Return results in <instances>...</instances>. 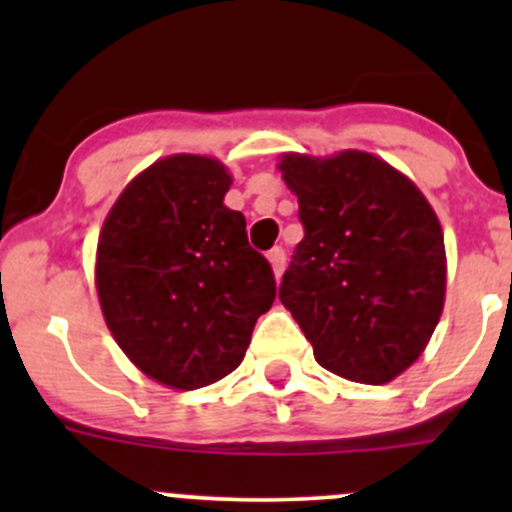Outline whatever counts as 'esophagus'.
<instances>
[{
  "label": "esophagus",
  "instance_id": "esophagus-1",
  "mask_svg": "<svg viewBox=\"0 0 512 512\" xmlns=\"http://www.w3.org/2000/svg\"><path fill=\"white\" fill-rule=\"evenodd\" d=\"M267 260H270L275 277H282V272H285V260H287L285 250H282V247H275V250L267 252Z\"/></svg>",
  "mask_w": 512,
  "mask_h": 512
}]
</instances>
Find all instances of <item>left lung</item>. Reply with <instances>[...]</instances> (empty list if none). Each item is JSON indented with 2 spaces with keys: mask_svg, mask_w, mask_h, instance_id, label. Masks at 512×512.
<instances>
[{
  "mask_svg": "<svg viewBox=\"0 0 512 512\" xmlns=\"http://www.w3.org/2000/svg\"><path fill=\"white\" fill-rule=\"evenodd\" d=\"M304 237L280 302L314 359L359 384L396 379L426 349L443 312L446 250L436 213L406 175L371 153H287Z\"/></svg>",
  "mask_w": 512,
  "mask_h": 512,
  "instance_id": "obj_1",
  "label": "left lung"
}]
</instances>
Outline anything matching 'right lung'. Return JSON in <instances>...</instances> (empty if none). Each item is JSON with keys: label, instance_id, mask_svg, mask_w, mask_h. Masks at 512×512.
I'll use <instances>...</instances> for the list:
<instances>
[{"label": "right lung", "instance_id": "right-lung-1", "mask_svg": "<svg viewBox=\"0 0 512 512\" xmlns=\"http://www.w3.org/2000/svg\"><path fill=\"white\" fill-rule=\"evenodd\" d=\"M232 178L205 156H170L128 183L103 223L96 289L123 354L170 389L235 371L275 275L223 203Z\"/></svg>", "mask_w": 512, "mask_h": 512}]
</instances>
